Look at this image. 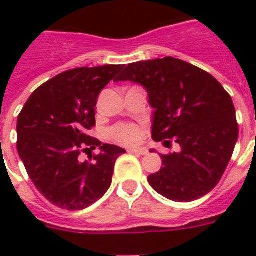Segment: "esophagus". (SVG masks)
Returning <instances> with one entry per match:
<instances>
[{
  "mask_svg": "<svg viewBox=\"0 0 256 256\" xmlns=\"http://www.w3.org/2000/svg\"><path fill=\"white\" fill-rule=\"evenodd\" d=\"M128 152H132V154H136V156H146V154H148V148H128Z\"/></svg>",
  "mask_w": 256,
  "mask_h": 256,
  "instance_id": "obj_1",
  "label": "esophagus"
}]
</instances>
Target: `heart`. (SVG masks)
<instances>
[{
	"label": "heart",
	"mask_w": 256,
	"mask_h": 256,
	"mask_svg": "<svg viewBox=\"0 0 256 256\" xmlns=\"http://www.w3.org/2000/svg\"><path fill=\"white\" fill-rule=\"evenodd\" d=\"M112 138L124 144H136L142 136V130L136 124H120L112 130Z\"/></svg>",
	"instance_id": "obj_1"
}]
</instances>
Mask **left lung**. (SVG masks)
Returning a JSON list of instances; mask_svg holds the SVG:
<instances>
[{
  "label": "left lung",
  "instance_id": "8db88e82",
  "mask_svg": "<svg viewBox=\"0 0 256 256\" xmlns=\"http://www.w3.org/2000/svg\"><path fill=\"white\" fill-rule=\"evenodd\" d=\"M146 88L152 112V136L179 152L160 156L162 168L150 186L174 202L208 194L222 178L238 140L230 94L211 74L172 57L130 64L116 78ZM168 139V141H164ZM154 152V150H150Z\"/></svg>",
  "mask_w": 256,
  "mask_h": 256
}]
</instances>
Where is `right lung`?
<instances>
[{"label":"right lung","mask_w":256,"mask_h":256,"mask_svg":"<svg viewBox=\"0 0 256 256\" xmlns=\"http://www.w3.org/2000/svg\"><path fill=\"white\" fill-rule=\"evenodd\" d=\"M124 65L78 68L45 82L26 100L17 120V150L29 178L54 206L84 210L112 184L116 158L126 152L86 134L96 124L100 90ZM98 147L90 162L78 156Z\"/></svg>","instance_id":"obj_1"}]
</instances>
